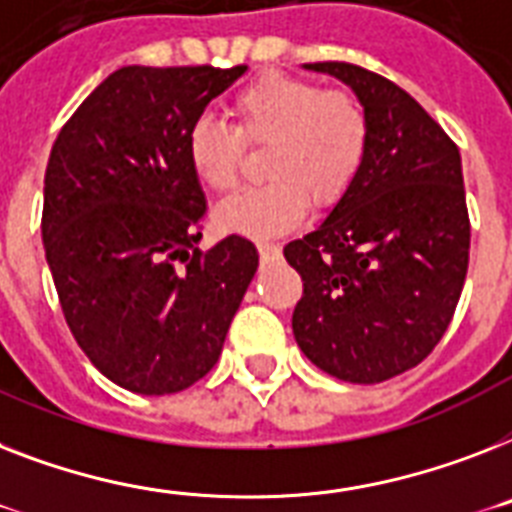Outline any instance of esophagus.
<instances>
[{
    "label": "esophagus",
    "instance_id": "34e87169",
    "mask_svg": "<svg viewBox=\"0 0 512 512\" xmlns=\"http://www.w3.org/2000/svg\"><path fill=\"white\" fill-rule=\"evenodd\" d=\"M257 252H260V257H276L278 252H281V244L260 239V242H257Z\"/></svg>",
    "mask_w": 512,
    "mask_h": 512
}]
</instances>
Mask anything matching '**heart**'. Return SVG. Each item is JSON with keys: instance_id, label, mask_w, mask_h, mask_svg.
Returning a JSON list of instances; mask_svg holds the SVG:
<instances>
[{"instance_id": "1", "label": "heart", "mask_w": 512, "mask_h": 512, "mask_svg": "<svg viewBox=\"0 0 512 512\" xmlns=\"http://www.w3.org/2000/svg\"><path fill=\"white\" fill-rule=\"evenodd\" d=\"M234 131L202 115L186 131V162L199 184L228 191L244 147H265L263 186L242 189L215 210L231 234L270 236L305 218L310 199L331 207L350 191L368 155V115L344 89L286 73H263L228 99Z\"/></svg>"}]
</instances>
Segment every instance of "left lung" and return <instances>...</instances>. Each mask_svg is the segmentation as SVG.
I'll return each mask as SVG.
<instances>
[{"mask_svg":"<svg viewBox=\"0 0 512 512\" xmlns=\"http://www.w3.org/2000/svg\"><path fill=\"white\" fill-rule=\"evenodd\" d=\"M342 78L368 115V155L321 226L284 247L302 276L292 328L328 376L378 384L431 355L450 326L471 249L458 144L405 89L352 62Z\"/></svg>","mask_w":512,"mask_h":512,"instance_id":"8db88e82","label":"left lung"}]
</instances>
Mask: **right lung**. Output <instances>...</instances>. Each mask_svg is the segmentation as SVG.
Segmentation results:
<instances>
[{"instance_id":"right-lung-1","label":"right lung","mask_w":512,"mask_h":512,"mask_svg":"<svg viewBox=\"0 0 512 512\" xmlns=\"http://www.w3.org/2000/svg\"><path fill=\"white\" fill-rule=\"evenodd\" d=\"M247 65L115 70L54 141L41 236L78 347L136 394L189 389L218 363L257 270V249L226 236L197 249L205 194L186 131Z\"/></svg>"}]
</instances>
